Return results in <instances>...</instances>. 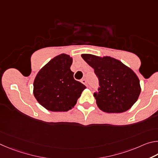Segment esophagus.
I'll list each match as a JSON object with an SVG mask.
<instances>
[{
	"instance_id": "34e87169",
	"label": "esophagus",
	"mask_w": 158,
	"mask_h": 158,
	"mask_svg": "<svg viewBox=\"0 0 158 158\" xmlns=\"http://www.w3.org/2000/svg\"><path fill=\"white\" fill-rule=\"evenodd\" d=\"M81 82L82 84H84L85 85H87V81L85 79H82L81 80Z\"/></svg>"
}]
</instances>
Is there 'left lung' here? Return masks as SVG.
<instances>
[{"instance_id":"8db88e82","label":"left lung","mask_w":158,"mask_h":158,"mask_svg":"<svg viewBox=\"0 0 158 158\" xmlns=\"http://www.w3.org/2000/svg\"><path fill=\"white\" fill-rule=\"evenodd\" d=\"M98 77V92H94L98 108L107 113H121L131 108L141 92L139 77L131 68L110 56L82 54Z\"/></svg>"}]
</instances>
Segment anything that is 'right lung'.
Segmentation results:
<instances>
[{"label":"right lung","mask_w":158,"mask_h":158,"mask_svg":"<svg viewBox=\"0 0 158 158\" xmlns=\"http://www.w3.org/2000/svg\"><path fill=\"white\" fill-rule=\"evenodd\" d=\"M73 58L62 53L44 66L36 76L33 94L44 108L51 112H66L73 108L86 87L73 78L71 71Z\"/></svg>","instance_id":"add662e5"}]
</instances>
